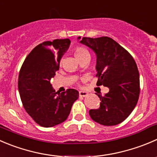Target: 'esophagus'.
Returning <instances> with one entry per match:
<instances>
[{
    "label": "esophagus",
    "instance_id": "esophagus-1",
    "mask_svg": "<svg viewBox=\"0 0 157 157\" xmlns=\"http://www.w3.org/2000/svg\"><path fill=\"white\" fill-rule=\"evenodd\" d=\"M79 95H80V97H86V96L88 95V93L86 92V91H83V90H80V92H79Z\"/></svg>",
    "mask_w": 157,
    "mask_h": 157
}]
</instances>
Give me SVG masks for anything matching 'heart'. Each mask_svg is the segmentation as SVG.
Returning <instances> with one entry per match:
<instances>
[{"mask_svg": "<svg viewBox=\"0 0 157 157\" xmlns=\"http://www.w3.org/2000/svg\"><path fill=\"white\" fill-rule=\"evenodd\" d=\"M86 53H87V51H86L85 48H82V47H77L75 48V51H74V55H75L77 58H78V57H81V56H83Z\"/></svg>", "mask_w": 157, "mask_h": 157, "instance_id": "b5f03b06", "label": "heart"}]
</instances>
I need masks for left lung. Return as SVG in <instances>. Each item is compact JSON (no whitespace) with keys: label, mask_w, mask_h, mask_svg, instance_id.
I'll return each instance as SVG.
<instances>
[{"label":"left lung","mask_w":157,"mask_h":157,"mask_svg":"<svg viewBox=\"0 0 157 157\" xmlns=\"http://www.w3.org/2000/svg\"><path fill=\"white\" fill-rule=\"evenodd\" d=\"M80 43L89 47L97 55V85L109 90L103 97L98 95L100 107L89 111L91 119L104 126L121 124L131 113L139 99L140 74L134 59L108 36L83 37Z\"/></svg>","instance_id":"8db88e82"}]
</instances>
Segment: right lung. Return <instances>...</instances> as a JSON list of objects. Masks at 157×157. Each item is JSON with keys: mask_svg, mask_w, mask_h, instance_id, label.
<instances>
[{"mask_svg": "<svg viewBox=\"0 0 157 157\" xmlns=\"http://www.w3.org/2000/svg\"><path fill=\"white\" fill-rule=\"evenodd\" d=\"M71 44L69 39L44 41L35 47L23 63L18 77V90L26 112L37 124L51 127L67 120L77 90L55 92L51 83L60 61Z\"/></svg>", "mask_w": 157, "mask_h": 157, "instance_id": "obj_1", "label": "right lung"}]
</instances>
